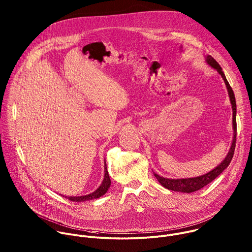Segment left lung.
Listing matches in <instances>:
<instances>
[{
	"label": "left lung",
	"instance_id": "obj_1",
	"mask_svg": "<svg viewBox=\"0 0 252 252\" xmlns=\"http://www.w3.org/2000/svg\"><path fill=\"white\" fill-rule=\"evenodd\" d=\"M205 62L211 67H213L214 69H216L219 72V74L222 76V78L226 84V87L228 89V93H229V97H230V101H231L232 109H233L234 137H233L232 145H231V148H230L227 156L225 157V159L215 169H213L212 171H210L207 174H204L202 176L195 177V178H188V179H167V178L161 177L154 173L155 178L158 180V182L161 184V186H163L165 189H167L169 190L179 191V192H184V193H190V192H194L196 190L201 189L202 188H204L205 186L210 184L212 181H214L230 165V163L233 159V156H234V152H235V148H236V140H237V119H236L237 104H236L235 94L226 78L225 73L222 70V67L214 60V58H212L210 55H207V56H205Z\"/></svg>",
	"mask_w": 252,
	"mask_h": 252
}]
</instances>
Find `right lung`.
<instances>
[{
  "label": "right lung",
  "mask_w": 252,
  "mask_h": 252,
  "mask_svg": "<svg viewBox=\"0 0 252 252\" xmlns=\"http://www.w3.org/2000/svg\"><path fill=\"white\" fill-rule=\"evenodd\" d=\"M104 172H105L104 180H103L102 184L100 185V187L95 191H93L92 193L87 194V195H82V196H65V198L69 199L70 201H74V202H83V201L92 200V199H96V198H99V197L103 196L108 191V189H110V186H111V180H110L109 173H108V170H107L106 161H105V166H104Z\"/></svg>",
  "instance_id": "obj_1"
}]
</instances>
